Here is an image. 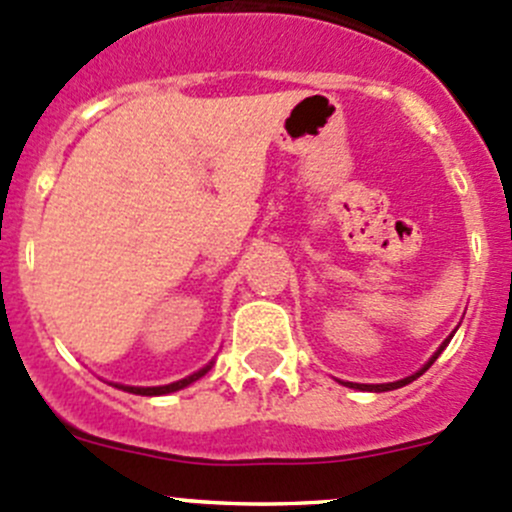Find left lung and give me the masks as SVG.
<instances>
[{
    "label": "left lung",
    "mask_w": 512,
    "mask_h": 512,
    "mask_svg": "<svg viewBox=\"0 0 512 512\" xmlns=\"http://www.w3.org/2000/svg\"><path fill=\"white\" fill-rule=\"evenodd\" d=\"M448 342H451V337L446 339V342L441 344V347H438V352L431 356V359L426 361V364L421 366V371H416V374H411V376H406V379H401V381H391V384H354V381H344V386H349V389H359V391H394V389H401V386H406V384H411V381L414 379H418V376L423 374V371L428 369V366L433 364V361L438 359V354L443 352V349L448 347Z\"/></svg>",
    "instance_id": "left-lung-1"
}]
</instances>
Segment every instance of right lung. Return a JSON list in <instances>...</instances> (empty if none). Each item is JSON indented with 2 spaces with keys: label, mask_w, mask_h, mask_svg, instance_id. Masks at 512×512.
<instances>
[{
  "label": "right lung",
  "mask_w": 512,
  "mask_h": 512,
  "mask_svg": "<svg viewBox=\"0 0 512 512\" xmlns=\"http://www.w3.org/2000/svg\"><path fill=\"white\" fill-rule=\"evenodd\" d=\"M210 364H213V361H210ZM210 364L203 366V369H200V371H195V374L185 376V379L173 381V384H165V386H123V384H116V386H118V389L128 391V394H138V396H163V394H173V391L185 389V386H188V384H193V381H198L200 376L208 374Z\"/></svg>",
  "instance_id": "add662e5"
}]
</instances>
